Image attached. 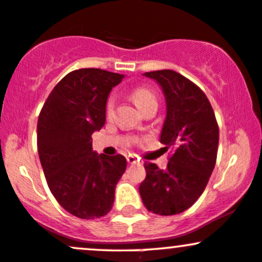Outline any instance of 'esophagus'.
I'll list each match as a JSON object with an SVG mask.
<instances>
[{"instance_id":"obj_1","label":"esophagus","mask_w":262,"mask_h":262,"mask_svg":"<svg viewBox=\"0 0 262 262\" xmlns=\"http://www.w3.org/2000/svg\"><path fill=\"white\" fill-rule=\"evenodd\" d=\"M126 160H127V162L128 164H136L137 162V157L136 156H134V155H128L127 157H126Z\"/></svg>"}]
</instances>
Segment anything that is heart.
Segmentation results:
<instances>
[{
  "label": "heart",
  "mask_w": 262,
  "mask_h": 262,
  "mask_svg": "<svg viewBox=\"0 0 262 262\" xmlns=\"http://www.w3.org/2000/svg\"><path fill=\"white\" fill-rule=\"evenodd\" d=\"M132 98H134L135 103L139 106V108L143 111L146 107H147L150 103L152 102H157L156 101V96L151 90L146 89V87H137L132 91ZM115 107V98L114 97H108L107 102H106V112L107 115H111L112 111H114Z\"/></svg>",
  "instance_id": "b5f03b06"
}]
</instances>
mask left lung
I'll list each match as a JSON object with an SVG mask.
<instances>
[{
	"instance_id": "8db88e82",
	"label": "left lung",
	"mask_w": 262,
	"mask_h": 262,
	"mask_svg": "<svg viewBox=\"0 0 262 262\" xmlns=\"http://www.w3.org/2000/svg\"><path fill=\"white\" fill-rule=\"evenodd\" d=\"M161 86L166 119L160 141L172 147L167 167L145 162L146 179L140 195L146 209L156 215L184 212L204 192L216 164L219 126L206 95L172 70L145 72Z\"/></svg>"
}]
</instances>
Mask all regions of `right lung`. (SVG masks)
Masks as SVG:
<instances>
[{"mask_svg":"<svg viewBox=\"0 0 262 262\" xmlns=\"http://www.w3.org/2000/svg\"><path fill=\"white\" fill-rule=\"evenodd\" d=\"M123 77L101 69L75 70L55 86L38 116L37 148L47 185L78 219L107 215L126 170L122 155H98L91 139L105 125L107 97Z\"/></svg>","mask_w":262,"mask_h":262,"instance_id":"1","label":"right lung"}]
</instances>
